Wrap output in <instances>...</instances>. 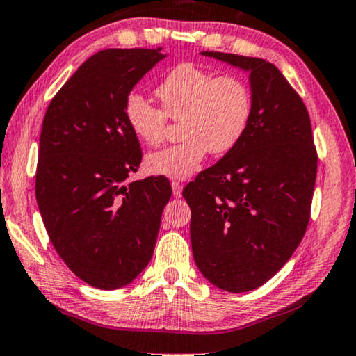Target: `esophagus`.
<instances>
[{"label":"esophagus","instance_id":"34e87169","mask_svg":"<svg viewBox=\"0 0 356 356\" xmlns=\"http://www.w3.org/2000/svg\"><path fill=\"white\" fill-rule=\"evenodd\" d=\"M172 189H173V196L175 197H179L181 196V191H183V184L179 181H173L172 183Z\"/></svg>","mask_w":356,"mask_h":356}]
</instances>
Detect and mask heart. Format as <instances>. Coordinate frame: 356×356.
Returning <instances> with one entry per match:
<instances>
[{
    "label": "heart",
    "instance_id": "heart-1",
    "mask_svg": "<svg viewBox=\"0 0 356 356\" xmlns=\"http://www.w3.org/2000/svg\"><path fill=\"white\" fill-rule=\"evenodd\" d=\"M156 95L163 110L138 93L129 95L124 104L129 129L147 145L163 140L168 118L181 121L179 134L184 140L147 156L145 167L154 175L191 177L209 152L224 155L234 150L250 127L252 88L237 75H218L181 63L161 80Z\"/></svg>",
    "mask_w": 356,
    "mask_h": 356
}]
</instances>
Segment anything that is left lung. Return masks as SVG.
Masks as SVG:
<instances>
[{"instance_id": "left-lung-1", "label": "left lung", "mask_w": 356, "mask_h": 356, "mask_svg": "<svg viewBox=\"0 0 356 356\" xmlns=\"http://www.w3.org/2000/svg\"><path fill=\"white\" fill-rule=\"evenodd\" d=\"M250 73L253 116L242 142L186 184L191 247L204 278L245 293L283 268L306 234L317 150L306 104L273 63L202 52Z\"/></svg>"}]
</instances>
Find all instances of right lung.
<instances>
[{
    "label": "right lung",
    "instance_id": "obj_1",
    "mask_svg": "<svg viewBox=\"0 0 356 356\" xmlns=\"http://www.w3.org/2000/svg\"><path fill=\"white\" fill-rule=\"evenodd\" d=\"M163 57L161 47L101 50L68 78L44 116L37 204L60 258L93 288H122L142 273L172 196L161 175L126 184L142 150L124 104Z\"/></svg>",
    "mask_w": 356,
    "mask_h": 356
}]
</instances>
